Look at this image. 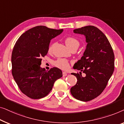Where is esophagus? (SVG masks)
<instances>
[{
    "mask_svg": "<svg viewBox=\"0 0 124 124\" xmlns=\"http://www.w3.org/2000/svg\"><path fill=\"white\" fill-rule=\"evenodd\" d=\"M62 74H63V76H66L67 75V72H63Z\"/></svg>",
    "mask_w": 124,
    "mask_h": 124,
    "instance_id": "obj_1",
    "label": "esophagus"
}]
</instances>
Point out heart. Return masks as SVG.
Wrapping results in <instances>:
<instances>
[{"instance_id": "heart-1", "label": "heart", "mask_w": 124, "mask_h": 124, "mask_svg": "<svg viewBox=\"0 0 124 124\" xmlns=\"http://www.w3.org/2000/svg\"><path fill=\"white\" fill-rule=\"evenodd\" d=\"M65 43L68 48L74 46V45H77L79 46V41L78 39L74 37L69 36L65 39ZM54 46V44H51L49 47V52H52ZM54 65L59 69L63 70H67L70 67V62L64 58H59L57 61H55L54 63Z\"/></svg>"}]
</instances>
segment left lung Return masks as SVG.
I'll return each instance as SVG.
<instances>
[{
    "label": "left lung",
    "mask_w": 124,
    "mask_h": 124,
    "mask_svg": "<svg viewBox=\"0 0 124 124\" xmlns=\"http://www.w3.org/2000/svg\"><path fill=\"white\" fill-rule=\"evenodd\" d=\"M74 32L86 38L83 56L74 66L86 76L83 77L81 72L72 73L78 81L70 92L75 98L88 102L100 95L107 86L114 71V53L107 37L97 27L87 26L74 30Z\"/></svg>",
    "instance_id": "8db88e82"
}]
</instances>
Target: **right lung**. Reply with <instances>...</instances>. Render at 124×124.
Listing matches in <instances>:
<instances>
[{
	"label": "right lung",
	"mask_w": 124,
	"mask_h": 124,
	"mask_svg": "<svg viewBox=\"0 0 124 124\" xmlns=\"http://www.w3.org/2000/svg\"><path fill=\"white\" fill-rule=\"evenodd\" d=\"M63 31L38 26L22 34L14 46L12 75L21 91L30 98L46 96L54 82L62 76V71L58 68L47 71L40 65L41 58L48 53L50 40Z\"/></svg>",
	"instance_id": "right-lung-1"
}]
</instances>
